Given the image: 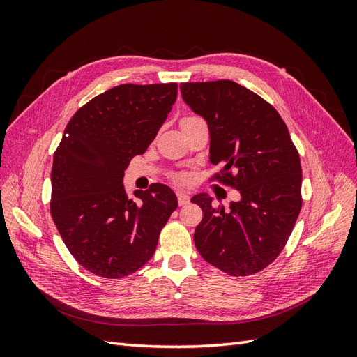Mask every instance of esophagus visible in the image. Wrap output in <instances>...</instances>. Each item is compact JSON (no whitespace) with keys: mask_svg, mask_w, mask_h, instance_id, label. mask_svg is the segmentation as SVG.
I'll return each instance as SVG.
<instances>
[{"mask_svg":"<svg viewBox=\"0 0 357 357\" xmlns=\"http://www.w3.org/2000/svg\"><path fill=\"white\" fill-rule=\"evenodd\" d=\"M177 199H178L180 207H183V205L189 204V193H186V192H177Z\"/></svg>","mask_w":357,"mask_h":357,"instance_id":"esophagus-1","label":"esophagus"}]
</instances>
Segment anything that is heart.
<instances>
[{"label": "heart", "instance_id": "heart-1", "mask_svg": "<svg viewBox=\"0 0 357 357\" xmlns=\"http://www.w3.org/2000/svg\"><path fill=\"white\" fill-rule=\"evenodd\" d=\"M193 116H188V117H185V119H192ZM185 119H183V121H185Z\"/></svg>", "mask_w": 357, "mask_h": 357}]
</instances>
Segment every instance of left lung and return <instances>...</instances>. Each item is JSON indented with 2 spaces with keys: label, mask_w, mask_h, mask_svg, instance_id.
<instances>
[{
  "label": "left lung",
  "mask_w": 357,
  "mask_h": 357,
  "mask_svg": "<svg viewBox=\"0 0 357 357\" xmlns=\"http://www.w3.org/2000/svg\"><path fill=\"white\" fill-rule=\"evenodd\" d=\"M183 101L205 119L210 162L240 192L229 211L207 193L193 234L197 250L223 273L244 277L266 268L283 250L301 211L302 169L287 126L271 104L232 80L180 84ZM237 174L232 176L230 171Z\"/></svg>",
  "instance_id": "obj_1"
}]
</instances>
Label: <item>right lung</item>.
<instances>
[{"label":"right lung","instance_id":"1","mask_svg":"<svg viewBox=\"0 0 357 357\" xmlns=\"http://www.w3.org/2000/svg\"><path fill=\"white\" fill-rule=\"evenodd\" d=\"M177 83L119 84L75 112L53 155L50 213L70 253L89 273L122 278L153 256L177 197L155 183L122 185L125 169L143 155L167 121Z\"/></svg>","mask_w":357,"mask_h":357}]
</instances>
